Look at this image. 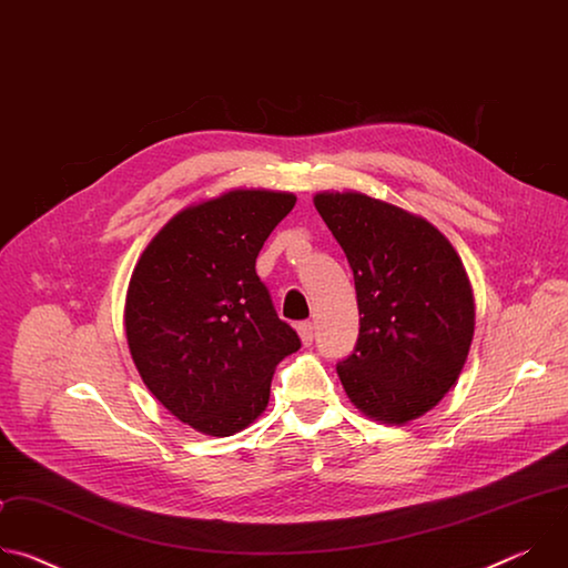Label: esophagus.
<instances>
[{"label":"esophagus","instance_id":"obj_1","mask_svg":"<svg viewBox=\"0 0 568 568\" xmlns=\"http://www.w3.org/2000/svg\"><path fill=\"white\" fill-rule=\"evenodd\" d=\"M298 335H301V342H303L305 346L312 344V339H314V326H312L310 321H301V323H298Z\"/></svg>","mask_w":568,"mask_h":568}]
</instances>
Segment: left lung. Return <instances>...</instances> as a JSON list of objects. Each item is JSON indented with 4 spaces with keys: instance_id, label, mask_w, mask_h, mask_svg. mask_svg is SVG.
<instances>
[{
    "instance_id": "left-lung-1",
    "label": "left lung",
    "mask_w": 568,
    "mask_h": 568,
    "mask_svg": "<svg viewBox=\"0 0 568 568\" xmlns=\"http://www.w3.org/2000/svg\"><path fill=\"white\" fill-rule=\"evenodd\" d=\"M314 206L355 278L359 337L337 364L366 416L404 425L456 384L474 337V298L449 240L427 220L362 193H318Z\"/></svg>"
}]
</instances>
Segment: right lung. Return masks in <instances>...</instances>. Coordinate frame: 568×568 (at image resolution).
<instances>
[{
    "mask_svg": "<svg viewBox=\"0 0 568 568\" xmlns=\"http://www.w3.org/2000/svg\"><path fill=\"white\" fill-rule=\"evenodd\" d=\"M292 193L229 191L178 213L141 254L125 335L150 393L209 436L250 427L281 359L301 348L278 318L256 258L294 209Z\"/></svg>",
    "mask_w": 568,
    "mask_h": 568,
    "instance_id": "add662e5",
    "label": "right lung"
}]
</instances>
